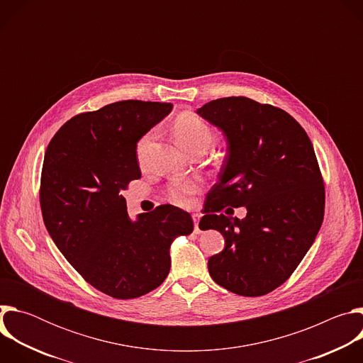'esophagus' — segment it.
Returning <instances> with one entry per match:
<instances>
[{
    "mask_svg": "<svg viewBox=\"0 0 363 363\" xmlns=\"http://www.w3.org/2000/svg\"><path fill=\"white\" fill-rule=\"evenodd\" d=\"M199 218H201L199 214H192V221H194V230H195V233H201V230H199V227H198Z\"/></svg>",
    "mask_w": 363,
    "mask_h": 363,
    "instance_id": "1",
    "label": "esophagus"
}]
</instances>
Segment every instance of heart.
<instances>
[{
	"label": "heart",
	"mask_w": 363,
	"mask_h": 363,
	"mask_svg": "<svg viewBox=\"0 0 363 363\" xmlns=\"http://www.w3.org/2000/svg\"><path fill=\"white\" fill-rule=\"evenodd\" d=\"M172 133L178 145L185 149L188 153L194 150H208L214 143V132L213 129L206 125L202 119L192 113H182L179 115L174 125H172ZM155 133L149 132L145 136H142L136 146L138 158L142 160L145 152L147 150ZM196 189V185L192 181H182L175 182L171 186V198L172 201L178 203H185L188 201V196L192 195Z\"/></svg>",
	"instance_id": "heart-1"
}]
</instances>
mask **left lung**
<instances>
[{
	"label": "left lung",
	"mask_w": 363,
	"mask_h": 363,
	"mask_svg": "<svg viewBox=\"0 0 363 363\" xmlns=\"http://www.w3.org/2000/svg\"><path fill=\"white\" fill-rule=\"evenodd\" d=\"M196 115L227 139L218 182L199 221L201 230L225 238L208 272L235 294H267L296 270L323 221L325 186L313 145L287 112L248 97L211 100ZM224 206H245L247 216L220 215Z\"/></svg>",
	"instance_id": "1"
}]
</instances>
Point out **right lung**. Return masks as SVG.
I'll use <instances>...</instances> for the list:
<instances>
[{
	"instance_id": "1",
	"label": "right lung",
	"mask_w": 363,
	"mask_h": 363,
	"mask_svg": "<svg viewBox=\"0 0 363 363\" xmlns=\"http://www.w3.org/2000/svg\"><path fill=\"white\" fill-rule=\"evenodd\" d=\"M171 111V103H112L66 122L44 155L45 228L82 277L115 298H135L161 286L171 267V244L194 230L191 216L174 205L132 220L122 195L140 178L139 139Z\"/></svg>"
}]
</instances>
